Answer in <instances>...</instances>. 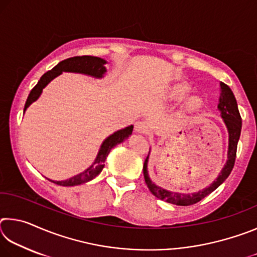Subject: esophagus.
Segmentation results:
<instances>
[{"label": "esophagus", "instance_id": "esophagus-1", "mask_svg": "<svg viewBox=\"0 0 257 257\" xmlns=\"http://www.w3.org/2000/svg\"><path fill=\"white\" fill-rule=\"evenodd\" d=\"M135 132L137 134L144 135L149 132V128H147V125L144 122H136V124H135Z\"/></svg>", "mask_w": 257, "mask_h": 257}]
</instances>
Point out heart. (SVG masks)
I'll list each match as a JSON object with an SVG mask.
<instances>
[{"label": "heart", "mask_w": 257, "mask_h": 257, "mask_svg": "<svg viewBox=\"0 0 257 257\" xmlns=\"http://www.w3.org/2000/svg\"><path fill=\"white\" fill-rule=\"evenodd\" d=\"M190 92V87L185 82H175L168 86L162 94V98L167 102H177L184 98ZM203 108V99L198 95H191L184 103V110L187 113H198Z\"/></svg>", "instance_id": "obj_1"}]
</instances>
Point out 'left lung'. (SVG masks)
I'll return each instance as SVG.
<instances>
[{
    "instance_id": "left-lung-1",
    "label": "left lung",
    "mask_w": 257,
    "mask_h": 257,
    "mask_svg": "<svg viewBox=\"0 0 257 257\" xmlns=\"http://www.w3.org/2000/svg\"><path fill=\"white\" fill-rule=\"evenodd\" d=\"M217 110L220 112V116L222 118L223 123L227 128L228 132V152H227V161H225L224 167L216 177V179L212 182L210 186L205 187L204 189L196 191V193L191 194H185V193H178V191H171L168 189H164L162 187L155 185L152 181L151 177L149 175V159L151 155V149L150 153L147 155L144 163V178L145 182L151 193L162 201L168 203L175 204V205L180 206H188L193 205V204L197 203L206 197L208 194L214 191L217 187H219L224 180L229 177L230 173L232 171V168L234 165V160H236V153H237V145L239 137H240L241 133V118L240 113L238 110V104L236 101V97L230 89L228 85L224 82H220V97L219 103H217Z\"/></svg>"
}]
</instances>
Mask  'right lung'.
I'll list each match as a JSON object with an SVG mask.
<instances>
[{
    "label": "right lung",
    "mask_w": 257,
    "mask_h": 257,
    "mask_svg": "<svg viewBox=\"0 0 257 257\" xmlns=\"http://www.w3.org/2000/svg\"><path fill=\"white\" fill-rule=\"evenodd\" d=\"M106 63L107 61H105L104 59L97 58V56H90V55L73 56V58H69L67 60L61 61V62L56 64L52 70L44 73L40 79V81L37 82V85L32 89L27 101H26L24 113L35 101H37V99L40 98L41 94L43 93V89H44L45 87L54 79V78L60 76L62 72L82 73V75L101 79V78L105 76L106 73V68H105ZM133 129H134V125H129V127H125L123 129L118 130V132L113 133L112 135H110V136L104 139V142L102 143L101 147H99L98 153L96 155V158H95L94 162L90 164L85 171L78 173V175L69 178V179H66V180H61V181H55L51 179L49 180L54 182L56 185L64 186V187L78 186V185L86 184V182L93 180L94 178L97 177L103 170L104 165H105L104 162H105L106 156L108 155V153H110V151L114 146L120 144V143L124 142L125 139L133 134Z\"/></svg>",
    "instance_id": "right-lung-1"
}]
</instances>
